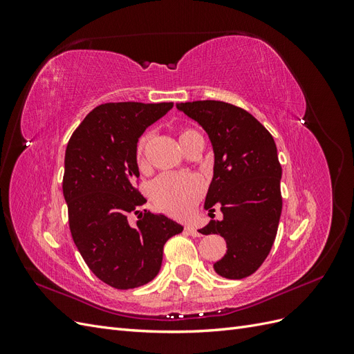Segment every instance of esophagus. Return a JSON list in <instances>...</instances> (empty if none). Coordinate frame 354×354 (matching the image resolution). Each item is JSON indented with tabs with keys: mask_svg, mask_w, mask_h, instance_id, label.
I'll return each instance as SVG.
<instances>
[{
	"mask_svg": "<svg viewBox=\"0 0 354 354\" xmlns=\"http://www.w3.org/2000/svg\"><path fill=\"white\" fill-rule=\"evenodd\" d=\"M186 230L189 234H192V236H202V233L198 229H195L194 226H186Z\"/></svg>",
	"mask_w": 354,
	"mask_h": 354,
	"instance_id": "1",
	"label": "esophagus"
}]
</instances>
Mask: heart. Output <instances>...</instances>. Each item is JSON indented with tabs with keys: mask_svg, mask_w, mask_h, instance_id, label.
<instances>
[{
	"mask_svg": "<svg viewBox=\"0 0 354 354\" xmlns=\"http://www.w3.org/2000/svg\"><path fill=\"white\" fill-rule=\"evenodd\" d=\"M151 133H145L138 138L136 146V164L140 171L149 168L147 162V147L151 145ZM178 140L181 149L187 152V149L196 140H202V136L195 128H181L178 131ZM203 185L199 177L194 174H164L158 177L151 186V198L155 205L169 216L180 217L192 209V207L202 198Z\"/></svg>",
	"mask_w": 354,
	"mask_h": 354,
	"instance_id": "heart-1",
	"label": "heart"
}]
</instances>
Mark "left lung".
I'll return each instance as SVG.
<instances>
[{
  "instance_id": "obj_1",
  "label": "left lung",
  "mask_w": 354,
  "mask_h": 354,
  "mask_svg": "<svg viewBox=\"0 0 354 354\" xmlns=\"http://www.w3.org/2000/svg\"><path fill=\"white\" fill-rule=\"evenodd\" d=\"M177 108L208 133L216 156L205 199L211 220L199 230L220 234L227 243V252L214 263V270L227 279H243L264 263L279 226L282 167L274 140L239 106L198 100ZM216 205L223 212L221 221L213 220Z\"/></svg>"
}]
</instances>
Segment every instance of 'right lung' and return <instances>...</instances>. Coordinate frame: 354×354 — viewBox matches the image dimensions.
<instances>
[{
  "mask_svg": "<svg viewBox=\"0 0 354 354\" xmlns=\"http://www.w3.org/2000/svg\"><path fill=\"white\" fill-rule=\"evenodd\" d=\"M173 103L120 102L94 108L69 138L63 196L72 239L88 269L116 289L151 282L162 264L165 242L183 227L138 207L136 146L149 125ZM136 213L131 227L126 217Z\"/></svg>",
  "mask_w": 354,
  "mask_h": 354,
  "instance_id": "add662e5",
  "label": "right lung"
}]
</instances>
